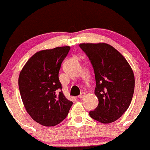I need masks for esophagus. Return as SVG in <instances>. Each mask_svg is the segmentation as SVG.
I'll return each mask as SVG.
<instances>
[{
	"label": "esophagus",
	"instance_id": "esophagus-1",
	"mask_svg": "<svg viewBox=\"0 0 150 150\" xmlns=\"http://www.w3.org/2000/svg\"><path fill=\"white\" fill-rule=\"evenodd\" d=\"M84 97H85V93H84V92H82V93H81V95L78 97V98L79 99H82V98H84Z\"/></svg>",
	"mask_w": 150,
	"mask_h": 150
}]
</instances>
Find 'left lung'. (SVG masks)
I'll return each mask as SVG.
<instances>
[{
    "label": "left lung",
    "instance_id": "1",
    "mask_svg": "<svg viewBox=\"0 0 150 150\" xmlns=\"http://www.w3.org/2000/svg\"><path fill=\"white\" fill-rule=\"evenodd\" d=\"M94 69L98 105L89 115L102 123L118 120L129 108L134 91V75L126 58L106 43H81Z\"/></svg>",
    "mask_w": 150,
    "mask_h": 150
}]
</instances>
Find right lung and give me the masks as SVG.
Masks as SVG:
<instances>
[{
	"label": "right lung",
	"mask_w": 150,
	"mask_h": 150,
	"mask_svg": "<svg viewBox=\"0 0 150 150\" xmlns=\"http://www.w3.org/2000/svg\"><path fill=\"white\" fill-rule=\"evenodd\" d=\"M69 46L40 50L27 61L18 77L20 95L32 119L54 126L67 116L72 103L65 98L58 73Z\"/></svg>",
	"instance_id": "obj_1"
}]
</instances>
